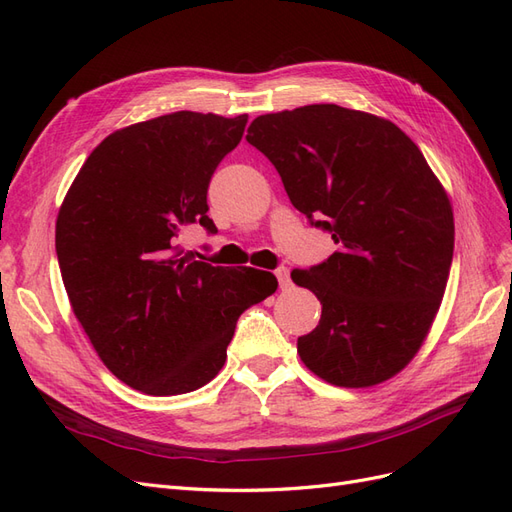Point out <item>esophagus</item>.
Returning a JSON list of instances; mask_svg holds the SVG:
<instances>
[{"label": "esophagus", "mask_w": 512, "mask_h": 512, "mask_svg": "<svg viewBox=\"0 0 512 512\" xmlns=\"http://www.w3.org/2000/svg\"><path fill=\"white\" fill-rule=\"evenodd\" d=\"M275 277H277V282H280V288H282V290L290 286V271H288L286 267L275 269Z\"/></svg>", "instance_id": "1"}]
</instances>
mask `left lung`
<instances>
[{
	"mask_svg": "<svg viewBox=\"0 0 512 512\" xmlns=\"http://www.w3.org/2000/svg\"><path fill=\"white\" fill-rule=\"evenodd\" d=\"M245 138L337 243L320 265L290 273L322 305L318 327L297 342L301 361L348 389L393 378L423 346L451 271L442 183L395 123L337 104L260 115Z\"/></svg>",
	"mask_w": 512,
	"mask_h": 512,
	"instance_id": "left-lung-1",
	"label": "left lung"
}]
</instances>
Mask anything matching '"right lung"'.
Returning <instances> with one entry per match:
<instances>
[{
  "label": "right lung",
  "instance_id": "1",
  "mask_svg": "<svg viewBox=\"0 0 512 512\" xmlns=\"http://www.w3.org/2000/svg\"><path fill=\"white\" fill-rule=\"evenodd\" d=\"M247 115L179 111L108 134L61 203L55 250L74 316L102 363L132 389L181 395L226 361L239 316L275 275L181 256L179 232L207 215L215 168Z\"/></svg>",
  "mask_w": 512,
  "mask_h": 512
}]
</instances>
